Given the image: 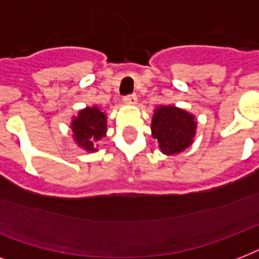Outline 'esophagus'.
<instances>
[{
  "mask_svg": "<svg viewBox=\"0 0 259 259\" xmlns=\"http://www.w3.org/2000/svg\"><path fill=\"white\" fill-rule=\"evenodd\" d=\"M123 101H125L126 103H129V105H136V102H137V95H136V94H129V95H126V97L123 98Z\"/></svg>",
  "mask_w": 259,
  "mask_h": 259,
  "instance_id": "esophagus-1",
  "label": "esophagus"
}]
</instances>
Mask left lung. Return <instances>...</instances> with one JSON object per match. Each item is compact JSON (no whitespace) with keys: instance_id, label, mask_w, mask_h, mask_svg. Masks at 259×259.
Listing matches in <instances>:
<instances>
[{"instance_id":"1","label":"left lung","mask_w":259,"mask_h":259,"mask_svg":"<svg viewBox=\"0 0 259 259\" xmlns=\"http://www.w3.org/2000/svg\"><path fill=\"white\" fill-rule=\"evenodd\" d=\"M195 115L176 106H158L152 119V137L166 156L181 153L188 148L196 134Z\"/></svg>"}]
</instances>
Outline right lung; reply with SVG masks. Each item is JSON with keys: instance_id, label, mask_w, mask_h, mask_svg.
<instances>
[{"instance_id": "1", "label": "right lung", "mask_w": 259, "mask_h": 259, "mask_svg": "<svg viewBox=\"0 0 259 259\" xmlns=\"http://www.w3.org/2000/svg\"><path fill=\"white\" fill-rule=\"evenodd\" d=\"M107 118L99 107H86L80 110L76 117L71 122V130L74 141L87 152H95V142L106 136L107 130Z\"/></svg>"}]
</instances>
